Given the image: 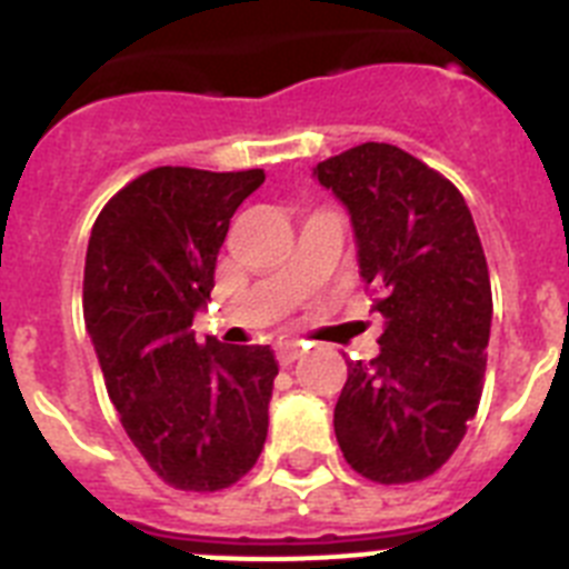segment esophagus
Wrapping results in <instances>:
<instances>
[{"instance_id": "esophagus-1", "label": "esophagus", "mask_w": 569, "mask_h": 569, "mask_svg": "<svg viewBox=\"0 0 569 569\" xmlns=\"http://www.w3.org/2000/svg\"><path fill=\"white\" fill-rule=\"evenodd\" d=\"M301 353H305V350H301L296 341H288V345H281L279 350H276V359H279L281 367H290L296 359H301Z\"/></svg>"}]
</instances>
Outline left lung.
<instances>
[{"label": "left lung", "mask_w": 569, "mask_h": 569, "mask_svg": "<svg viewBox=\"0 0 569 569\" xmlns=\"http://www.w3.org/2000/svg\"><path fill=\"white\" fill-rule=\"evenodd\" d=\"M313 173L350 210L359 273L385 316L379 356L347 365L336 439L365 479L421 481L479 410L492 319L481 239L459 188L396 144H356Z\"/></svg>", "instance_id": "1"}]
</instances>
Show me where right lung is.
Returning a JSON list of instances; mask_svg holds the SVG:
<instances>
[{"mask_svg":"<svg viewBox=\"0 0 569 569\" xmlns=\"http://www.w3.org/2000/svg\"><path fill=\"white\" fill-rule=\"evenodd\" d=\"M264 170L153 168L97 216L82 310L124 433L176 490L236 485L268 439L270 347L196 341L230 219Z\"/></svg>","mask_w":569,"mask_h":569,"instance_id":"obj_1","label":"right lung"}]
</instances>
